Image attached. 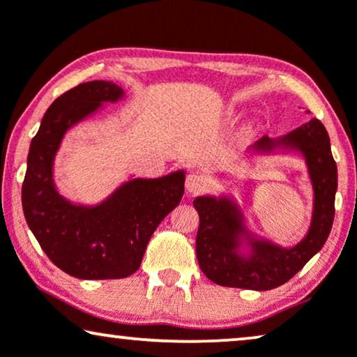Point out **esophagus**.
<instances>
[{
  "mask_svg": "<svg viewBox=\"0 0 357 357\" xmlns=\"http://www.w3.org/2000/svg\"><path fill=\"white\" fill-rule=\"evenodd\" d=\"M204 185H206V180H204L203 175L199 174H190L187 180H185V188H187L188 193L202 192Z\"/></svg>",
  "mask_w": 357,
  "mask_h": 357,
  "instance_id": "34e87169",
  "label": "esophagus"
}]
</instances>
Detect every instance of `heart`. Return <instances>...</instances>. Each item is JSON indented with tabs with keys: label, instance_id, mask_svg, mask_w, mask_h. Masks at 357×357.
Listing matches in <instances>:
<instances>
[{
	"label": "heart",
	"instance_id": "b5f03b06",
	"mask_svg": "<svg viewBox=\"0 0 357 357\" xmlns=\"http://www.w3.org/2000/svg\"><path fill=\"white\" fill-rule=\"evenodd\" d=\"M250 126H253V125H250Z\"/></svg>",
	"mask_w": 357,
	"mask_h": 357
}]
</instances>
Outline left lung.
<instances>
[{"label":"left lung","instance_id":"8db88e82","mask_svg":"<svg viewBox=\"0 0 357 357\" xmlns=\"http://www.w3.org/2000/svg\"><path fill=\"white\" fill-rule=\"evenodd\" d=\"M297 151L304 155L314 188V213L307 236L291 248L257 238L248 232L238 204L229 197H198L197 258L208 280L226 287L268 291L284 284L324 247L335 218L338 170L331 155L330 138L320 120L312 119L281 138L265 136L252 146L253 153L270 154L275 149ZM243 240L251 248L242 254Z\"/></svg>","mask_w":357,"mask_h":357}]
</instances>
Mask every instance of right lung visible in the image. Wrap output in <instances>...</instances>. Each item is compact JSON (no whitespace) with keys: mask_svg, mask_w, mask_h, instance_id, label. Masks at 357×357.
<instances>
[{"mask_svg":"<svg viewBox=\"0 0 357 357\" xmlns=\"http://www.w3.org/2000/svg\"><path fill=\"white\" fill-rule=\"evenodd\" d=\"M123 96L110 81L73 87L48 107L29 149L22 183L27 226L53 265L79 280L133 275L151 236L183 197V170L160 178H131L96 206L75 204L58 193L53 160L63 136L104 102Z\"/></svg>","mask_w":357,"mask_h":357,"instance_id":"obj_1","label":"right lung"}]
</instances>
